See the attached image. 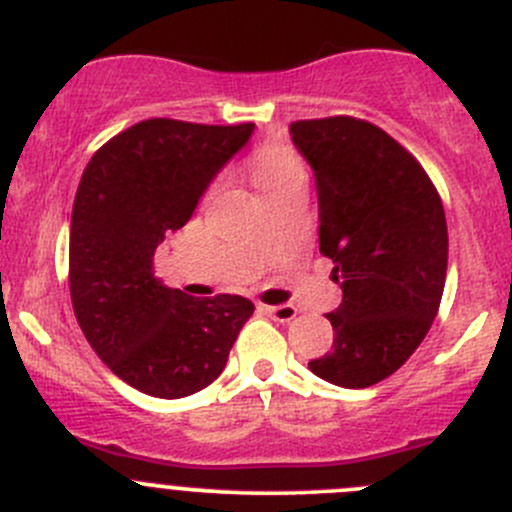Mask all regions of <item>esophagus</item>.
I'll use <instances>...</instances> for the list:
<instances>
[{
	"label": "esophagus",
	"mask_w": 512,
	"mask_h": 512,
	"mask_svg": "<svg viewBox=\"0 0 512 512\" xmlns=\"http://www.w3.org/2000/svg\"><path fill=\"white\" fill-rule=\"evenodd\" d=\"M265 312L277 322H292L297 317V307H292V304H267Z\"/></svg>",
	"instance_id": "esophagus-1"
}]
</instances>
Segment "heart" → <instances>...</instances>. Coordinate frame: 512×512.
Here are the masks:
<instances>
[{"mask_svg":"<svg viewBox=\"0 0 512 512\" xmlns=\"http://www.w3.org/2000/svg\"><path fill=\"white\" fill-rule=\"evenodd\" d=\"M250 175L260 195L277 193V190L292 188V185L307 183V170L292 148L285 146H267L252 158Z\"/></svg>","mask_w":512,"mask_h":512,"instance_id":"1","label":"heart"}]
</instances>
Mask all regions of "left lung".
Instances as JSON below:
<instances>
[{"mask_svg": "<svg viewBox=\"0 0 512 512\" xmlns=\"http://www.w3.org/2000/svg\"><path fill=\"white\" fill-rule=\"evenodd\" d=\"M289 133L314 170L319 252L344 292L327 314L332 352L309 369L366 389L401 369L436 319L448 267L443 203L421 163L374 123L314 118Z\"/></svg>", "mask_w": 512, "mask_h": 512, "instance_id": "8db88e82", "label": "left lung"}]
</instances>
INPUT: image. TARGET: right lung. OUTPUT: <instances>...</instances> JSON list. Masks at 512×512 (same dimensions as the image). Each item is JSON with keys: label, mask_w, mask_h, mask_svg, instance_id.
I'll use <instances>...</instances> for the list:
<instances>
[{"label": "right lung", "mask_w": 512, "mask_h": 512, "mask_svg": "<svg viewBox=\"0 0 512 512\" xmlns=\"http://www.w3.org/2000/svg\"><path fill=\"white\" fill-rule=\"evenodd\" d=\"M255 123L148 118L94 153L74 198L69 289L98 359L133 389L183 399L223 374L255 304L240 294L190 297L153 275L165 235L180 230Z\"/></svg>", "instance_id": "1"}]
</instances>
